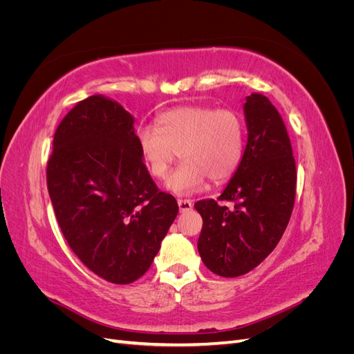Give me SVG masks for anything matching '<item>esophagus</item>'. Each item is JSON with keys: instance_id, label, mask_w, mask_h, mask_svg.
Segmentation results:
<instances>
[{"instance_id": "obj_1", "label": "esophagus", "mask_w": 354, "mask_h": 354, "mask_svg": "<svg viewBox=\"0 0 354 354\" xmlns=\"http://www.w3.org/2000/svg\"><path fill=\"white\" fill-rule=\"evenodd\" d=\"M177 203H178L180 212L189 211L192 207H194V201H192V199H178V201H177Z\"/></svg>"}]
</instances>
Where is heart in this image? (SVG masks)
Instances as JSON below:
<instances>
[{
	"instance_id": "b5f03b06",
	"label": "heart",
	"mask_w": 354,
	"mask_h": 354,
	"mask_svg": "<svg viewBox=\"0 0 354 354\" xmlns=\"http://www.w3.org/2000/svg\"><path fill=\"white\" fill-rule=\"evenodd\" d=\"M155 127H140L137 149L152 177L164 180L180 156L183 162L168 178V189L189 195L209 178L220 185L239 168L245 152V125L229 108L181 106L159 115Z\"/></svg>"
}]
</instances>
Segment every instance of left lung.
Listing matches in <instances>:
<instances>
[{"instance_id":"obj_1","label":"left lung","mask_w":354,"mask_h":354,"mask_svg":"<svg viewBox=\"0 0 354 354\" xmlns=\"http://www.w3.org/2000/svg\"><path fill=\"white\" fill-rule=\"evenodd\" d=\"M248 143L242 162L223 194L195 203L202 217L198 251L223 277L242 276L279 243L294 209L297 169L281 113L261 94L243 104ZM218 201H233L229 209Z\"/></svg>"}]
</instances>
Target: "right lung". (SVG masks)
I'll return each instance as SVG.
<instances>
[{"mask_svg":"<svg viewBox=\"0 0 354 354\" xmlns=\"http://www.w3.org/2000/svg\"><path fill=\"white\" fill-rule=\"evenodd\" d=\"M133 124L120 103L90 95L59 124L47 162L63 236L93 273L118 285L149 270L178 212L149 174Z\"/></svg>","mask_w":354,"mask_h":354,"instance_id":"right-lung-1","label":"right lung"}]
</instances>
